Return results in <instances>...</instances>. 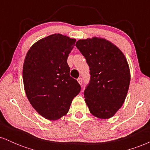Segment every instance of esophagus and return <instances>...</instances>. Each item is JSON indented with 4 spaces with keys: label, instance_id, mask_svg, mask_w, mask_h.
Masks as SVG:
<instances>
[{
    "label": "esophagus",
    "instance_id": "obj_1",
    "mask_svg": "<svg viewBox=\"0 0 150 150\" xmlns=\"http://www.w3.org/2000/svg\"><path fill=\"white\" fill-rule=\"evenodd\" d=\"M77 82H79V84H80V85H82V77H79L78 79H77Z\"/></svg>",
    "mask_w": 150,
    "mask_h": 150
}]
</instances>
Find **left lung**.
Masks as SVG:
<instances>
[{"label": "left lung", "mask_w": 150, "mask_h": 150, "mask_svg": "<svg viewBox=\"0 0 150 150\" xmlns=\"http://www.w3.org/2000/svg\"><path fill=\"white\" fill-rule=\"evenodd\" d=\"M75 46L90 70V81L84 92L89 111L101 119L111 118L124 103L130 85L126 58L116 46L101 38L80 39Z\"/></svg>", "instance_id": "8db88e82"}]
</instances>
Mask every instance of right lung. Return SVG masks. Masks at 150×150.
<instances>
[{"label":"right lung","mask_w":150,"mask_h":150,"mask_svg":"<svg viewBox=\"0 0 150 150\" xmlns=\"http://www.w3.org/2000/svg\"><path fill=\"white\" fill-rule=\"evenodd\" d=\"M76 42L54 34L40 39L27 52L23 65V82L30 104L41 116L57 120L69 111L81 87L70 77L67 63Z\"/></svg>","instance_id":"1"}]
</instances>
